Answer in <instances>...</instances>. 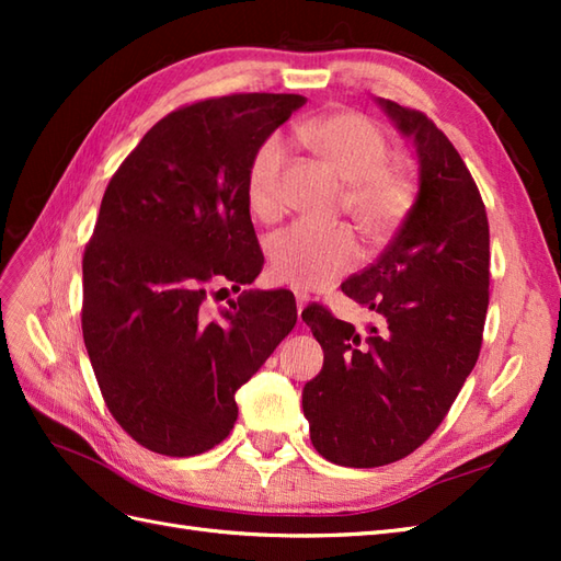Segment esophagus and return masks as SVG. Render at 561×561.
Listing matches in <instances>:
<instances>
[{
	"mask_svg": "<svg viewBox=\"0 0 561 561\" xmlns=\"http://www.w3.org/2000/svg\"><path fill=\"white\" fill-rule=\"evenodd\" d=\"M308 304V294H304V291H296V311H299V316H301V311H304V306Z\"/></svg>",
	"mask_w": 561,
	"mask_h": 561,
	"instance_id": "1",
	"label": "esophagus"
}]
</instances>
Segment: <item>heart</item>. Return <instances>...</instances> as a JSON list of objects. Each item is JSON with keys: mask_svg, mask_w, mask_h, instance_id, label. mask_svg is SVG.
Instances as JSON below:
<instances>
[{"mask_svg": "<svg viewBox=\"0 0 561 561\" xmlns=\"http://www.w3.org/2000/svg\"><path fill=\"white\" fill-rule=\"evenodd\" d=\"M328 169L344 185L342 211L371 245H383L410 219L416 202L412 175L390 161V141L383 129L362 113L342 111L318 117L304 127ZM289 149L279 135L267 137L248 165V205L260 219H274L282 209V181ZM272 274L296 289H325L359 262V245L350 226L316 229L296 224L272 236L267 245Z\"/></svg>", "mask_w": 561, "mask_h": 561, "instance_id": "1", "label": "heart"}]
</instances>
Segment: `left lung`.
<instances>
[{
    "mask_svg": "<svg viewBox=\"0 0 561 561\" xmlns=\"http://www.w3.org/2000/svg\"><path fill=\"white\" fill-rule=\"evenodd\" d=\"M414 139L420 195L380 257L342 284L376 323L356 330L325 306L301 313L323 347L304 388L320 456L378 468L420 448L478 364L490 306V221L450 139L422 111L380 99Z\"/></svg>",
    "mask_w": 561,
    "mask_h": 561,
    "instance_id": "obj_1",
    "label": "left lung"
}]
</instances>
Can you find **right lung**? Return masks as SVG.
I'll return each instance as SVG.
<instances>
[{"label":"right lung","instance_id":"right-lung-1","mask_svg":"<svg viewBox=\"0 0 561 561\" xmlns=\"http://www.w3.org/2000/svg\"><path fill=\"white\" fill-rule=\"evenodd\" d=\"M306 103L231 93L169 113L111 178L83 250L81 330L101 396L139 446L171 458L229 436L236 390L296 325L294 294L221 284L262 270L245 175L255 149Z\"/></svg>","mask_w":561,"mask_h":561}]
</instances>
